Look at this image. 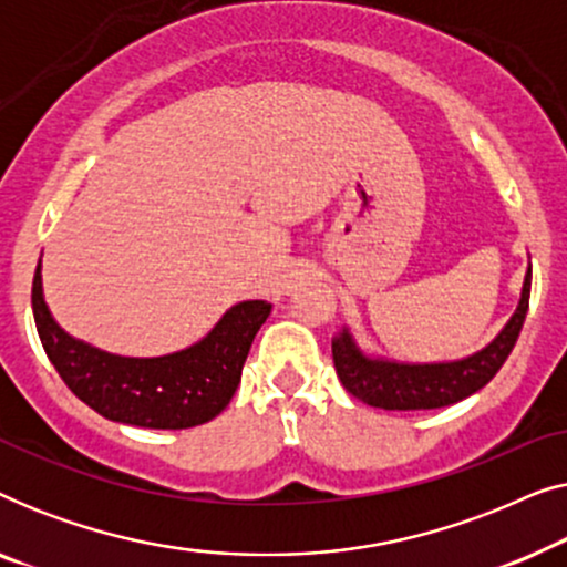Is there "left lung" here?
<instances>
[{
	"label": "left lung",
	"mask_w": 567,
	"mask_h": 567,
	"mask_svg": "<svg viewBox=\"0 0 567 567\" xmlns=\"http://www.w3.org/2000/svg\"><path fill=\"white\" fill-rule=\"evenodd\" d=\"M532 291V266L526 268L522 299L498 336L477 353L456 361L408 363L369 355L355 343L353 332L343 328L332 338V361L340 382L353 398L382 410H433L454 405L491 382L514 351L526 320Z\"/></svg>",
	"instance_id": "1"
}]
</instances>
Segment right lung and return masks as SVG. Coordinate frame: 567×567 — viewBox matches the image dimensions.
Masks as SVG:
<instances>
[{"instance_id": "obj_1", "label": "right lung", "mask_w": 567, "mask_h": 567, "mask_svg": "<svg viewBox=\"0 0 567 567\" xmlns=\"http://www.w3.org/2000/svg\"><path fill=\"white\" fill-rule=\"evenodd\" d=\"M268 315V301H239L198 343L134 359L69 336L43 299L41 260L33 278L35 328L59 377L95 413L138 429L181 431L219 415L237 392L245 359Z\"/></svg>"}]
</instances>
